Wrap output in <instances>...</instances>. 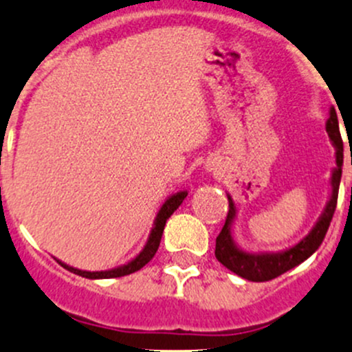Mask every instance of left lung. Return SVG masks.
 Returning <instances> with one entry per match:
<instances>
[{
	"instance_id": "8db88e82",
	"label": "left lung",
	"mask_w": 352,
	"mask_h": 352,
	"mask_svg": "<svg viewBox=\"0 0 352 352\" xmlns=\"http://www.w3.org/2000/svg\"><path fill=\"white\" fill-rule=\"evenodd\" d=\"M325 129H327L330 143L336 148V166L332 168V177H330V196L320 218L314 225V228L296 245L281 252H247L242 247H239L235 239H233V223H235L236 218V206L232 196L226 194L228 196L230 209L225 226H223L221 233L216 239L214 255L225 267H228L230 271L235 272L240 278L254 283L271 281V279L285 274L286 271L307 261L310 255H314L318 250V247L324 242L325 233H327L337 206L344 162V144L342 138H340L339 122H337V113L333 107H330V117L327 124H325Z\"/></svg>"
}]
</instances>
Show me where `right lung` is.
I'll return each instance as SVG.
<instances>
[{
    "instance_id": "add662e5",
    "label": "right lung",
    "mask_w": 352,
    "mask_h": 352,
    "mask_svg": "<svg viewBox=\"0 0 352 352\" xmlns=\"http://www.w3.org/2000/svg\"><path fill=\"white\" fill-rule=\"evenodd\" d=\"M186 197H187V190H180V192L172 194V196L165 199V202L162 204V208H160L158 212H156L153 228H151L150 236H148L143 250H141L136 257L131 258L129 262L119 265V267L109 269V271H81V269H76V267H73V265L65 264V262L59 261V258H56V261H58L59 264H61L65 269H67L69 272H73V274H78V276H81V278H87V279H112V278H120V276L133 274V272L140 271L141 267H144V265H146L148 262L155 257L156 250H158V247H160V240H162V235H163V228H165V225H166V219H168L170 216L175 212V209L182 204L184 199Z\"/></svg>"
}]
</instances>
